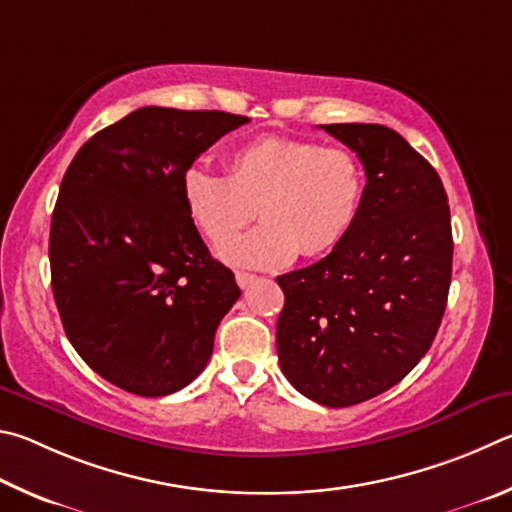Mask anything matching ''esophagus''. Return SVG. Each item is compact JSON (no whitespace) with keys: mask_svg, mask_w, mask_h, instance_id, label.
Returning <instances> with one entry per match:
<instances>
[{"mask_svg":"<svg viewBox=\"0 0 512 512\" xmlns=\"http://www.w3.org/2000/svg\"><path fill=\"white\" fill-rule=\"evenodd\" d=\"M254 281H256V276H254V274H249V272H236V283L240 285L242 290L249 288V285L254 283Z\"/></svg>","mask_w":512,"mask_h":512,"instance_id":"1","label":"esophagus"}]
</instances>
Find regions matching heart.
<instances>
[{
    "mask_svg": "<svg viewBox=\"0 0 512 512\" xmlns=\"http://www.w3.org/2000/svg\"><path fill=\"white\" fill-rule=\"evenodd\" d=\"M182 195L197 231L220 245L253 217L261 228L224 243L220 256L242 267H281L319 258L353 231L364 202V170L346 148L297 137H258L236 148L227 175L186 170Z\"/></svg>",
    "mask_w": 512,
    "mask_h": 512,
    "instance_id": "1",
    "label": "heart"
}]
</instances>
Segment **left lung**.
Listing matches in <instances>:
<instances>
[{"label":"left lung","mask_w":512,"mask_h":512,"mask_svg":"<svg viewBox=\"0 0 512 512\" xmlns=\"http://www.w3.org/2000/svg\"><path fill=\"white\" fill-rule=\"evenodd\" d=\"M362 159L360 218L319 263L279 276L281 371L303 396L351 407L420 362L441 326L452 281V222L441 177L396 130L333 123Z\"/></svg>","instance_id":"left-lung-1"}]
</instances>
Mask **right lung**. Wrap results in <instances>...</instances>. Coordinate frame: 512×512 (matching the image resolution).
<instances>
[{
  "label": "right lung",
  "mask_w": 512,
  "mask_h": 512,
  "mask_svg": "<svg viewBox=\"0 0 512 512\" xmlns=\"http://www.w3.org/2000/svg\"><path fill=\"white\" fill-rule=\"evenodd\" d=\"M247 121L141 107L96 132L62 177L49 236L53 299L89 369L134 396L191 384L240 297L188 218L182 179Z\"/></svg>",
  "instance_id": "1"
}]
</instances>
